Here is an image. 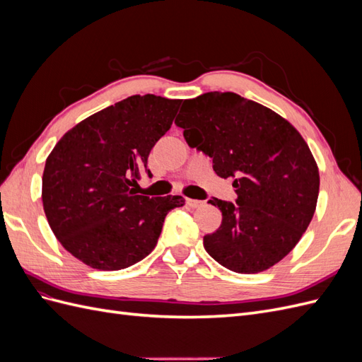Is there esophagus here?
I'll return each instance as SVG.
<instances>
[{
    "label": "esophagus",
    "mask_w": 362,
    "mask_h": 362,
    "mask_svg": "<svg viewBox=\"0 0 362 362\" xmlns=\"http://www.w3.org/2000/svg\"><path fill=\"white\" fill-rule=\"evenodd\" d=\"M187 205H189L190 208H199V206L204 205V202H202V201H198V199L187 198Z\"/></svg>",
    "instance_id": "obj_1"
}]
</instances>
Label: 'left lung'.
I'll use <instances>...</instances> for the list:
<instances>
[{
	"label": "left lung",
	"instance_id": "1",
	"mask_svg": "<svg viewBox=\"0 0 362 362\" xmlns=\"http://www.w3.org/2000/svg\"><path fill=\"white\" fill-rule=\"evenodd\" d=\"M175 124L189 146L213 158L218 177L234 178L235 204L208 201L222 223L204 237L205 250L237 273L275 266L299 243L319 198V168L299 131L233 92L185 100Z\"/></svg>",
	"mask_w": 362,
	"mask_h": 362
}]
</instances>
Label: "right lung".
<instances>
[{"label":"right lung","instance_id":"obj_1","mask_svg":"<svg viewBox=\"0 0 362 362\" xmlns=\"http://www.w3.org/2000/svg\"><path fill=\"white\" fill-rule=\"evenodd\" d=\"M181 100L133 95L81 120L47 158L43 211L54 235L96 270H120L149 255L166 214L182 196L137 194L151 149L169 131Z\"/></svg>","mask_w":362,"mask_h":362}]
</instances>
